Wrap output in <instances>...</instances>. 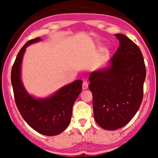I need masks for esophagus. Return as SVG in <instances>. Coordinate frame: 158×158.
<instances>
[{"instance_id": "esophagus-1", "label": "esophagus", "mask_w": 158, "mask_h": 158, "mask_svg": "<svg viewBox=\"0 0 158 158\" xmlns=\"http://www.w3.org/2000/svg\"><path fill=\"white\" fill-rule=\"evenodd\" d=\"M88 87H89V84H88V82L86 81H84L83 82V84H82V88L84 90H85L88 89Z\"/></svg>"}]
</instances>
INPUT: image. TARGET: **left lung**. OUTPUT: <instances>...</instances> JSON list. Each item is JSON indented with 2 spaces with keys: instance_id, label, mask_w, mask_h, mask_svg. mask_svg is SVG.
Segmentation results:
<instances>
[{
  "instance_id": "obj_1",
  "label": "left lung",
  "mask_w": 158,
  "mask_h": 158,
  "mask_svg": "<svg viewBox=\"0 0 158 158\" xmlns=\"http://www.w3.org/2000/svg\"><path fill=\"white\" fill-rule=\"evenodd\" d=\"M119 47L109 65L92 72L89 85L95 120L101 127L115 130L127 125L142 102L146 66L142 53L123 34H115Z\"/></svg>"
}]
</instances>
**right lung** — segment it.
I'll use <instances>...</instances> for the list:
<instances>
[{
    "label": "right lung",
    "instance_id": "obj_1",
    "mask_svg": "<svg viewBox=\"0 0 158 158\" xmlns=\"http://www.w3.org/2000/svg\"><path fill=\"white\" fill-rule=\"evenodd\" d=\"M41 40L37 37L21 48L12 66L11 81L16 105L24 121L42 135L55 136L68 126L73 106L81 91L83 81L77 79L47 98H35L29 94L21 80V63L26 47Z\"/></svg>",
    "mask_w": 158,
    "mask_h": 158
}]
</instances>
